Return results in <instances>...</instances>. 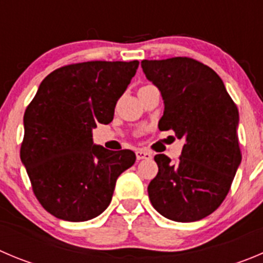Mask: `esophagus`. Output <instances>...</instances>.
I'll use <instances>...</instances> for the list:
<instances>
[{
  "label": "esophagus",
  "instance_id": "obj_1",
  "mask_svg": "<svg viewBox=\"0 0 263 263\" xmlns=\"http://www.w3.org/2000/svg\"><path fill=\"white\" fill-rule=\"evenodd\" d=\"M136 158L139 159H151L152 158V153L148 151H143V149H140V151L136 152Z\"/></svg>",
  "mask_w": 263,
  "mask_h": 263
}]
</instances>
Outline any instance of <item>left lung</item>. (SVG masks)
<instances>
[{
	"mask_svg": "<svg viewBox=\"0 0 263 263\" xmlns=\"http://www.w3.org/2000/svg\"><path fill=\"white\" fill-rule=\"evenodd\" d=\"M141 67L163 98L159 129L184 140L176 162L154 157L158 174L148 185L149 200L167 219L196 222L219 208L241 162L239 110L218 73L198 61L144 60Z\"/></svg>",
	"mask_w": 263,
	"mask_h": 263,
	"instance_id": "obj_1",
	"label": "left lung"
}]
</instances>
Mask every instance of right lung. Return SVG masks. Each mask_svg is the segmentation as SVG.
<instances>
[{
    "instance_id": "obj_1",
    "label": "right lung",
    "mask_w": 263,
    "mask_h": 263,
    "mask_svg": "<svg viewBox=\"0 0 263 263\" xmlns=\"http://www.w3.org/2000/svg\"><path fill=\"white\" fill-rule=\"evenodd\" d=\"M137 67L139 61L63 66L41 82L27 106L22 163L36 198L55 218L84 222L101 214L118 176L136 161L128 149L95 145L92 129L111 122Z\"/></svg>"
}]
</instances>
